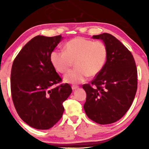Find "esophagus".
Here are the masks:
<instances>
[{
    "label": "esophagus",
    "instance_id": "34e87169",
    "mask_svg": "<svg viewBox=\"0 0 149 149\" xmlns=\"http://www.w3.org/2000/svg\"><path fill=\"white\" fill-rule=\"evenodd\" d=\"M72 90H75V89H77V88H79V87H78L77 85H72Z\"/></svg>",
    "mask_w": 149,
    "mask_h": 149
}]
</instances>
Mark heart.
Instances as JSON below:
<instances>
[{
	"label": "heart",
	"instance_id": "obj_1",
	"mask_svg": "<svg viewBox=\"0 0 149 149\" xmlns=\"http://www.w3.org/2000/svg\"><path fill=\"white\" fill-rule=\"evenodd\" d=\"M108 58V49L104 42L93 41L82 37H77L65 43L64 51L54 50L50 59L58 72L65 74L72 67L76 68L64 76L65 82L78 84L87 77H94L102 71Z\"/></svg>",
	"mask_w": 149,
	"mask_h": 149
}]
</instances>
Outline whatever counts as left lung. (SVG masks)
I'll list each match as a JSON object with an SVG mask.
<instances>
[{
	"mask_svg": "<svg viewBox=\"0 0 149 149\" xmlns=\"http://www.w3.org/2000/svg\"><path fill=\"white\" fill-rule=\"evenodd\" d=\"M93 38L106 44L108 58L91 84L83 85L87 95L84 108L95 122L110 124L121 119L132 106L137 89V70L132 52L113 35L104 33Z\"/></svg>",
	"mask_w": 149,
	"mask_h": 149,
	"instance_id": "obj_1",
	"label": "left lung"
}]
</instances>
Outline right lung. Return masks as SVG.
<instances>
[{
  "label": "right lung",
  "mask_w": 149,
  "mask_h": 149,
  "mask_svg": "<svg viewBox=\"0 0 149 149\" xmlns=\"http://www.w3.org/2000/svg\"><path fill=\"white\" fill-rule=\"evenodd\" d=\"M61 35H37L20 50L13 62L10 75L12 100L17 113L27 125L49 130L62 118L63 102L72 93L68 84H62L50 59Z\"/></svg>",
  "instance_id": "obj_1"
}]
</instances>
